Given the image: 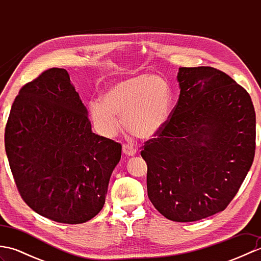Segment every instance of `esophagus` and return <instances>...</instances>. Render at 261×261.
<instances>
[{
    "label": "esophagus",
    "instance_id": "1",
    "mask_svg": "<svg viewBox=\"0 0 261 261\" xmlns=\"http://www.w3.org/2000/svg\"><path fill=\"white\" fill-rule=\"evenodd\" d=\"M122 151H123V153L127 154V156H134L137 152L136 148H134V146L131 145H127V143H124V145L122 146Z\"/></svg>",
    "mask_w": 261,
    "mask_h": 261
}]
</instances>
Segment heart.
<instances>
[{
    "label": "heart",
    "mask_w": 261,
    "mask_h": 261,
    "mask_svg": "<svg viewBox=\"0 0 261 261\" xmlns=\"http://www.w3.org/2000/svg\"><path fill=\"white\" fill-rule=\"evenodd\" d=\"M173 95L168 82L157 75L138 76L115 83L104 93L102 101L93 99L88 111L101 135L113 137L122 116L125 129L149 139L164 129L169 118Z\"/></svg>",
    "instance_id": "b5f03b06"
}]
</instances>
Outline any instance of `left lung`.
<instances>
[{"instance_id": "obj_1", "label": "left lung", "mask_w": 261, "mask_h": 261, "mask_svg": "<svg viewBox=\"0 0 261 261\" xmlns=\"http://www.w3.org/2000/svg\"><path fill=\"white\" fill-rule=\"evenodd\" d=\"M177 81L178 102L140 153L153 206L193 222L223 211L239 191L256 150V113L248 92L219 69L180 67Z\"/></svg>"}]
</instances>
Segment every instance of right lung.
<instances>
[{
  "label": "right lung",
  "instance_id": "1",
  "mask_svg": "<svg viewBox=\"0 0 261 261\" xmlns=\"http://www.w3.org/2000/svg\"><path fill=\"white\" fill-rule=\"evenodd\" d=\"M4 142L18 191L35 212L79 224L103 208L122 146L92 132L67 70L47 69L21 88Z\"/></svg>",
  "mask_w": 261,
  "mask_h": 261
}]
</instances>
